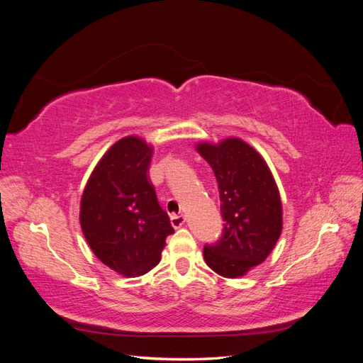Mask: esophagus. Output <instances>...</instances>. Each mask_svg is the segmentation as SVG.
I'll return each mask as SVG.
<instances>
[{
  "mask_svg": "<svg viewBox=\"0 0 363 363\" xmlns=\"http://www.w3.org/2000/svg\"><path fill=\"white\" fill-rule=\"evenodd\" d=\"M171 224L174 228H180L184 224L183 215H171Z\"/></svg>",
  "mask_w": 363,
  "mask_h": 363,
  "instance_id": "esophagus-1",
  "label": "esophagus"
}]
</instances>
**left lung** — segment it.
<instances>
[{
	"instance_id": "8db88e82",
	"label": "left lung",
	"mask_w": 363,
	"mask_h": 363,
	"mask_svg": "<svg viewBox=\"0 0 363 363\" xmlns=\"http://www.w3.org/2000/svg\"><path fill=\"white\" fill-rule=\"evenodd\" d=\"M196 151L211 164L219 189L223 235L206 245L207 267L228 279L242 277L265 260L276 247L283 228L279 188L259 152L239 138L211 144Z\"/></svg>"
}]
</instances>
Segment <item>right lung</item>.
Listing matches in <instances>:
<instances>
[{"label":"right lung","mask_w":363,"mask_h":363,"mask_svg":"<svg viewBox=\"0 0 363 363\" xmlns=\"http://www.w3.org/2000/svg\"><path fill=\"white\" fill-rule=\"evenodd\" d=\"M152 147L125 136L96 163L80 203V225L94 255L121 276H144L174 233L148 177Z\"/></svg>","instance_id":"right-lung-1"}]
</instances>
